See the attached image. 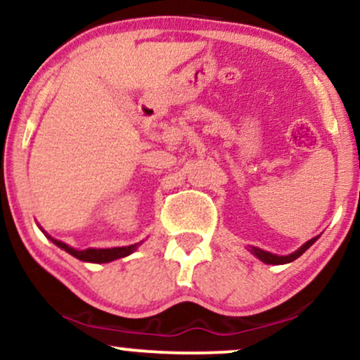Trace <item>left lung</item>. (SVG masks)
Segmentation results:
<instances>
[{
    "mask_svg": "<svg viewBox=\"0 0 360 360\" xmlns=\"http://www.w3.org/2000/svg\"><path fill=\"white\" fill-rule=\"evenodd\" d=\"M317 240H319V236L311 238V240L307 241L305 245H302L297 251H293V253H290V255H285V257H278V255H274V253H270V251H265V250L253 248V246H251L250 251L258 259H262L263 263H266V265H283V263H290V262H293V259H297L298 257H302V255H304L305 251L309 250L310 246L314 245Z\"/></svg>",
    "mask_w": 360,
    "mask_h": 360,
    "instance_id": "obj_1",
    "label": "left lung"
}]
</instances>
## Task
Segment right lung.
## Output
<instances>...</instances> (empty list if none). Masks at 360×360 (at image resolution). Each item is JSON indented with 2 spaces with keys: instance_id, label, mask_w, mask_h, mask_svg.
<instances>
[{
  "instance_id": "add662e5",
  "label": "right lung",
  "mask_w": 360,
  "mask_h": 360,
  "mask_svg": "<svg viewBox=\"0 0 360 360\" xmlns=\"http://www.w3.org/2000/svg\"><path fill=\"white\" fill-rule=\"evenodd\" d=\"M53 243L58 246V248H62L67 251V253H70L72 257L82 259V262H90V263H109V262H114L117 258H124L127 257V255H131L132 251L137 250L139 243L136 245H131V246H120V248H86V250H75L72 248V246H68L67 243H63V241H58L55 240V238L49 236Z\"/></svg>"
}]
</instances>
